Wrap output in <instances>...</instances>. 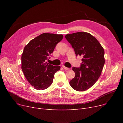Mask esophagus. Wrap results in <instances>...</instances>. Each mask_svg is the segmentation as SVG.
<instances>
[{
	"mask_svg": "<svg viewBox=\"0 0 123 123\" xmlns=\"http://www.w3.org/2000/svg\"><path fill=\"white\" fill-rule=\"evenodd\" d=\"M62 67L65 69V70H70V68H67V67H66L65 66H64V65H62Z\"/></svg>",
	"mask_w": 123,
	"mask_h": 123,
	"instance_id": "1",
	"label": "esophagus"
}]
</instances>
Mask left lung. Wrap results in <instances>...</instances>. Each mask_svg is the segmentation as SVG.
Returning <instances> with one entry per match:
<instances>
[{
  "instance_id": "1",
  "label": "left lung",
  "mask_w": 123,
  "mask_h": 123,
  "mask_svg": "<svg viewBox=\"0 0 123 123\" xmlns=\"http://www.w3.org/2000/svg\"><path fill=\"white\" fill-rule=\"evenodd\" d=\"M65 38L76 56L83 57L80 67L72 68L75 76L70 85L76 91H84L91 87L101 75L105 62L104 49L96 38L87 32L67 34Z\"/></svg>"
}]
</instances>
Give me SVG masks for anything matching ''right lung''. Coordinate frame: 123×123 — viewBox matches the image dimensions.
<instances>
[{
	"label": "right lung",
	"mask_w": 123,
	"mask_h": 123,
	"mask_svg": "<svg viewBox=\"0 0 123 123\" xmlns=\"http://www.w3.org/2000/svg\"><path fill=\"white\" fill-rule=\"evenodd\" d=\"M63 38L62 34L44 33L31 40L24 47L21 56L22 70L35 89L48 88L53 82L55 73L60 70V66L48 64L47 60Z\"/></svg>",
	"instance_id": "obj_1"
}]
</instances>
